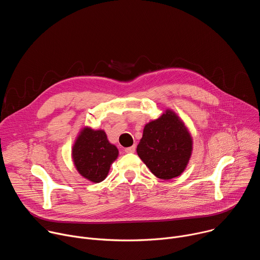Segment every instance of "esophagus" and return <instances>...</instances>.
<instances>
[{"instance_id":"1","label":"esophagus","mask_w":260,"mask_h":260,"mask_svg":"<svg viewBox=\"0 0 260 260\" xmlns=\"http://www.w3.org/2000/svg\"><path fill=\"white\" fill-rule=\"evenodd\" d=\"M124 151H125L126 153H134V152L136 151V145H134V146H131V147H127V148H125Z\"/></svg>"}]
</instances>
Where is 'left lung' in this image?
I'll return each instance as SVG.
<instances>
[{"mask_svg": "<svg viewBox=\"0 0 260 260\" xmlns=\"http://www.w3.org/2000/svg\"><path fill=\"white\" fill-rule=\"evenodd\" d=\"M193 141L183 120L168 109L145 124L137 153L153 175L162 180L180 176L192 154Z\"/></svg>", "mask_w": 260, "mask_h": 260, "instance_id": "1", "label": "left lung"}]
</instances>
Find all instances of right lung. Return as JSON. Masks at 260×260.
<instances>
[{"label": "right lung", "mask_w": 260, "mask_h": 260, "mask_svg": "<svg viewBox=\"0 0 260 260\" xmlns=\"http://www.w3.org/2000/svg\"><path fill=\"white\" fill-rule=\"evenodd\" d=\"M117 147L111 144L104 129L82 127L72 147V159L77 172L86 180L100 183L118 157Z\"/></svg>", "instance_id": "obj_1"}]
</instances>
